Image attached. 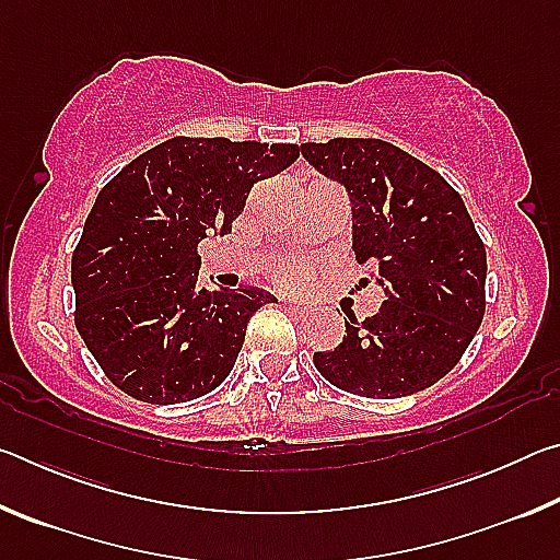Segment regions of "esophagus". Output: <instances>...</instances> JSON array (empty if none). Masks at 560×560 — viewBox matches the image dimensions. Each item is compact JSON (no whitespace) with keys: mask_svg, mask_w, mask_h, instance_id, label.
<instances>
[{"mask_svg":"<svg viewBox=\"0 0 560 560\" xmlns=\"http://www.w3.org/2000/svg\"><path fill=\"white\" fill-rule=\"evenodd\" d=\"M281 306H283V311H287V314H291V316H308V308L303 306V303H299V301H283Z\"/></svg>","mask_w":560,"mask_h":560,"instance_id":"esophagus-1","label":"esophagus"}]
</instances>
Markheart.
I'll use <instances>...</instances> for the list:
<instances>
[{"instance_id":"1","label":"heart","mask_w":560,"mask_h":560,"mask_svg":"<svg viewBox=\"0 0 560 560\" xmlns=\"http://www.w3.org/2000/svg\"><path fill=\"white\" fill-rule=\"evenodd\" d=\"M311 279V267L306 261H281L277 269H273V281L283 289H301L306 287Z\"/></svg>"}]
</instances>
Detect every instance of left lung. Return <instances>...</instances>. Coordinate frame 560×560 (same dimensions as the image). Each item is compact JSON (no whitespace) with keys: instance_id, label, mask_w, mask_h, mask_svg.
<instances>
[{"instance_id":"obj_1","label":"left lung","mask_w":560,"mask_h":560,"mask_svg":"<svg viewBox=\"0 0 560 560\" xmlns=\"http://www.w3.org/2000/svg\"><path fill=\"white\" fill-rule=\"evenodd\" d=\"M301 153L346 185L355 257L373 264L385 289L375 316L350 314L343 343L314 353L316 371L338 390L377 400L442 381L487 308V249L459 192L438 170L377 138L303 143Z\"/></svg>"}]
</instances>
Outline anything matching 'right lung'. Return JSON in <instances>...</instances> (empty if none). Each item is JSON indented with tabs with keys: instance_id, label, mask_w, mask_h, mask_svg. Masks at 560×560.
Instances as JSON below:
<instances>
[{
	"instance_id": "right-lung-1",
	"label": "right lung",
	"mask_w": 560,
	"mask_h": 560,
	"mask_svg": "<svg viewBox=\"0 0 560 560\" xmlns=\"http://www.w3.org/2000/svg\"><path fill=\"white\" fill-rule=\"evenodd\" d=\"M299 145L170 138L101 189L71 257L75 330L108 381L150 405L197 400L224 383L246 324L273 299L207 291L200 244L232 232L249 189L296 163Z\"/></svg>"
}]
</instances>
